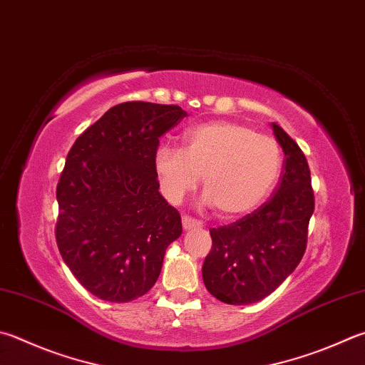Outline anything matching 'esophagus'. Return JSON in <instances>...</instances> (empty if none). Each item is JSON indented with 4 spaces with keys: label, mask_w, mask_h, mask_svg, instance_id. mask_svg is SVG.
I'll list each match as a JSON object with an SVG mask.
<instances>
[{
    "label": "esophagus",
    "mask_w": 365,
    "mask_h": 365,
    "mask_svg": "<svg viewBox=\"0 0 365 365\" xmlns=\"http://www.w3.org/2000/svg\"><path fill=\"white\" fill-rule=\"evenodd\" d=\"M182 225H183V230H193L201 227V222L196 220V218L190 217V215H183L182 217Z\"/></svg>",
    "instance_id": "esophagus-1"
}]
</instances>
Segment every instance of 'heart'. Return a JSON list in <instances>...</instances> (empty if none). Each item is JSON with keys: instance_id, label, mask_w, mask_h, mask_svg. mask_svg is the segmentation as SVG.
<instances>
[{"instance_id": "heart-1", "label": "heart", "mask_w": 365, "mask_h": 365, "mask_svg": "<svg viewBox=\"0 0 365 365\" xmlns=\"http://www.w3.org/2000/svg\"><path fill=\"white\" fill-rule=\"evenodd\" d=\"M155 170L165 200L178 204L202 175L204 202L233 218L258 207L273 191L282 170L276 138L235 121H210L183 134L182 148L160 145Z\"/></svg>"}]
</instances>
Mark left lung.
Returning <instances> with one entry per match:
<instances>
[{
  "label": "left lung",
  "instance_id": "obj_1",
  "mask_svg": "<svg viewBox=\"0 0 365 365\" xmlns=\"http://www.w3.org/2000/svg\"><path fill=\"white\" fill-rule=\"evenodd\" d=\"M284 151L281 182L252 214L212 228V249L202 264L205 289L228 304L268 297L303 258L314 212L311 172L303 151L281 125L273 124Z\"/></svg>",
  "mask_w": 365,
  "mask_h": 365
}]
</instances>
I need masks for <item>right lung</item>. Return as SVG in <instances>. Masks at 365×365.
<instances>
[{"instance_id": "1", "label": "right lung", "mask_w": 365, "mask_h": 365, "mask_svg": "<svg viewBox=\"0 0 365 365\" xmlns=\"http://www.w3.org/2000/svg\"><path fill=\"white\" fill-rule=\"evenodd\" d=\"M185 116L178 105L119 103L68 151L56 191V241L71 273L101 300L147 294L165 249L182 235L180 214L158 191L155 151Z\"/></svg>"}]
</instances>
